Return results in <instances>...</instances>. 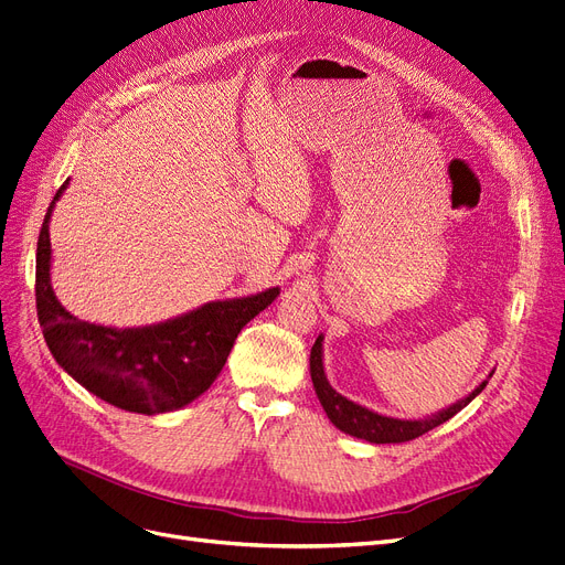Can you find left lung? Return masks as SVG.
<instances>
[{
    "label": "left lung",
    "instance_id": "obj_1",
    "mask_svg": "<svg viewBox=\"0 0 565 565\" xmlns=\"http://www.w3.org/2000/svg\"><path fill=\"white\" fill-rule=\"evenodd\" d=\"M309 370H311V382H315V391L319 395V403L326 409L328 419L332 422V426L340 428L342 433L359 437V440L372 443V445H391V443H407L414 440L433 428H437L440 424L449 422L454 414L461 412L466 405H470L479 393L484 391V386L489 384V377L479 384L472 393H468L466 398L456 401L454 405L435 412L430 416H424V419H395V416H386L374 409H367L359 403H353L349 398H344L342 393H338L335 388L330 386L328 377H326V367H323V335L317 338L315 347H311V356H309Z\"/></svg>",
    "mask_w": 565,
    "mask_h": 565
}]
</instances>
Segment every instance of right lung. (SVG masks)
<instances>
[{
	"mask_svg": "<svg viewBox=\"0 0 565 565\" xmlns=\"http://www.w3.org/2000/svg\"><path fill=\"white\" fill-rule=\"evenodd\" d=\"M55 193L36 244V315L57 365L99 401L135 414H164L191 405L214 384L239 330L277 300L279 286L246 298L214 300L174 319L141 328L81 321L60 305L51 286Z\"/></svg>",
	"mask_w": 565,
	"mask_h": 565,
	"instance_id": "1",
	"label": "right lung"
}]
</instances>
